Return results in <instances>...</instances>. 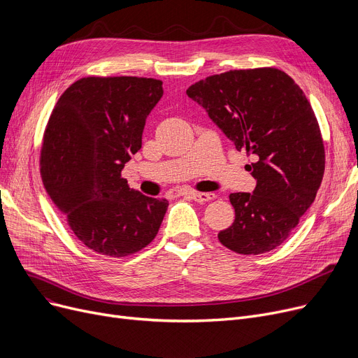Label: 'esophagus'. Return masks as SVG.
I'll return each mask as SVG.
<instances>
[{"instance_id":"1","label":"esophagus","mask_w":358,"mask_h":358,"mask_svg":"<svg viewBox=\"0 0 358 358\" xmlns=\"http://www.w3.org/2000/svg\"><path fill=\"white\" fill-rule=\"evenodd\" d=\"M189 196H190L194 201H197V203L210 201V200H213V199L216 197L215 193H197V192H192V193H189Z\"/></svg>"}]
</instances>
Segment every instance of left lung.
<instances>
[{"label": "left lung", "instance_id": "obj_1", "mask_svg": "<svg viewBox=\"0 0 358 358\" xmlns=\"http://www.w3.org/2000/svg\"><path fill=\"white\" fill-rule=\"evenodd\" d=\"M187 96L200 104L248 165L252 193H232V227L217 234L222 245L264 254L283 243L313 203L325 171L317 120L303 91L275 68L235 69L193 84Z\"/></svg>", "mask_w": 358, "mask_h": 358}]
</instances>
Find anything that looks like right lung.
<instances>
[{
    "label": "right lung",
    "mask_w": 358,
    "mask_h": 358,
    "mask_svg": "<svg viewBox=\"0 0 358 358\" xmlns=\"http://www.w3.org/2000/svg\"><path fill=\"white\" fill-rule=\"evenodd\" d=\"M162 81L88 77L56 103L41 154L43 185L85 247L131 255L157 236L168 201L130 189L122 169L142 148L146 117Z\"/></svg>",
    "instance_id": "add662e5"
}]
</instances>
